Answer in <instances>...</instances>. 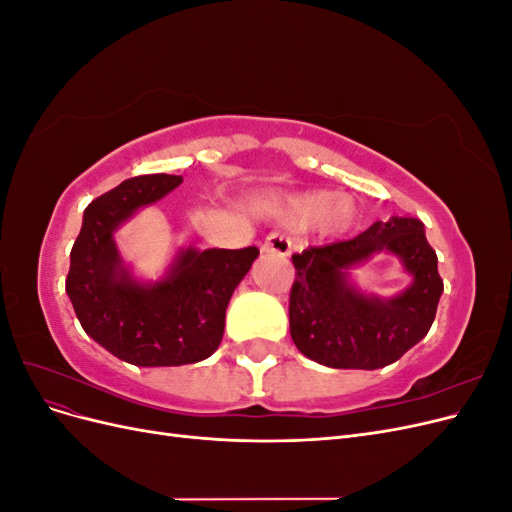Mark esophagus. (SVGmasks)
Instances as JSON below:
<instances>
[{
	"instance_id": "34e87169",
	"label": "esophagus",
	"mask_w": 512,
	"mask_h": 512,
	"mask_svg": "<svg viewBox=\"0 0 512 512\" xmlns=\"http://www.w3.org/2000/svg\"><path fill=\"white\" fill-rule=\"evenodd\" d=\"M260 250L265 254H275V256L286 258L292 252V241L286 235H282V232H271V235L265 239V243H262Z\"/></svg>"
}]
</instances>
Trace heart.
<instances>
[{
    "instance_id": "obj_1",
    "label": "heart",
    "mask_w": 512,
    "mask_h": 512,
    "mask_svg": "<svg viewBox=\"0 0 512 512\" xmlns=\"http://www.w3.org/2000/svg\"><path fill=\"white\" fill-rule=\"evenodd\" d=\"M282 220L294 226H312L318 224L322 232H329V235H339V232H346L354 226L356 215V203L350 196L331 192L316 190V192H305L299 196L288 198L280 209Z\"/></svg>"
}]
</instances>
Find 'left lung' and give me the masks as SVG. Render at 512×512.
I'll use <instances>...</instances> for the list:
<instances>
[{"mask_svg": "<svg viewBox=\"0 0 512 512\" xmlns=\"http://www.w3.org/2000/svg\"><path fill=\"white\" fill-rule=\"evenodd\" d=\"M378 251L395 253L413 275L391 300L365 295L347 280L350 266ZM292 265V342L307 359L335 369H378L401 359L429 333L444 292L438 256L416 218H391L354 239L307 247Z\"/></svg>", "mask_w": 512, "mask_h": 512, "instance_id": "left-lung-1", "label": "left lung"}]
</instances>
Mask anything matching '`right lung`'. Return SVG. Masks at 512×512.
Wrapping results in <instances>:
<instances>
[{
  "instance_id": "add662e5",
  "label": "right lung",
  "mask_w": 512,
  "mask_h": 512,
  "mask_svg": "<svg viewBox=\"0 0 512 512\" xmlns=\"http://www.w3.org/2000/svg\"><path fill=\"white\" fill-rule=\"evenodd\" d=\"M179 175H141L91 200L70 252L66 292L85 333L138 367L198 363L218 350L232 292L258 258L243 250H181L164 280L136 282L113 232L181 185Z\"/></svg>"
}]
</instances>
